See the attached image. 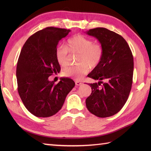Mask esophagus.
I'll use <instances>...</instances> for the list:
<instances>
[{"label":"esophagus","mask_w":151,"mask_h":151,"mask_svg":"<svg viewBox=\"0 0 151 151\" xmlns=\"http://www.w3.org/2000/svg\"><path fill=\"white\" fill-rule=\"evenodd\" d=\"M75 84L76 86H81L82 84V82L81 81H75Z\"/></svg>","instance_id":"esophagus-1"}]
</instances>
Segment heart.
<instances>
[{
    "instance_id": "heart-1",
    "label": "heart",
    "mask_w": 151,
    "mask_h": 151,
    "mask_svg": "<svg viewBox=\"0 0 151 151\" xmlns=\"http://www.w3.org/2000/svg\"><path fill=\"white\" fill-rule=\"evenodd\" d=\"M78 54L77 63L79 65L67 67L63 70L64 76L76 80H81L89 71L101 62L104 50L101 44L93 43L89 37L76 35L68 40L65 46L58 47L56 52L57 62L62 67L69 64V53Z\"/></svg>"
}]
</instances>
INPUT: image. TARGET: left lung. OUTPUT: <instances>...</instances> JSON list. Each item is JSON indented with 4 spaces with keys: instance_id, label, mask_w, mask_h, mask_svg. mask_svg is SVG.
<instances>
[{
    "instance_id": "left-lung-1",
    "label": "left lung",
    "mask_w": 151,
    "mask_h": 151,
    "mask_svg": "<svg viewBox=\"0 0 151 151\" xmlns=\"http://www.w3.org/2000/svg\"><path fill=\"white\" fill-rule=\"evenodd\" d=\"M86 33L97 38L104 50L101 62L88 75L99 82L89 84L92 91L86 100V107L99 117H110L123 107L132 88V51L123 37L105 28H93Z\"/></svg>"
}]
</instances>
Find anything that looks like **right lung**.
<instances>
[{"instance_id": "1", "label": "right lung", "mask_w": 151, "mask_h": 151, "mask_svg": "<svg viewBox=\"0 0 151 151\" xmlns=\"http://www.w3.org/2000/svg\"><path fill=\"white\" fill-rule=\"evenodd\" d=\"M69 32L47 27L32 35L21 49L16 70L17 90L24 106L36 117L56 114L75 85L69 78H62L57 84L49 81L51 75L60 71L56 47Z\"/></svg>"}]
</instances>
